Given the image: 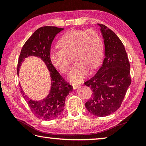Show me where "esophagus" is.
<instances>
[{"mask_svg": "<svg viewBox=\"0 0 146 146\" xmlns=\"http://www.w3.org/2000/svg\"><path fill=\"white\" fill-rule=\"evenodd\" d=\"M80 84H78V83H73L72 84V86H73V88L74 90H76V88L80 87Z\"/></svg>", "mask_w": 146, "mask_h": 146, "instance_id": "obj_1", "label": "esophagus"}]
</instances>
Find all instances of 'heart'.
Segmentation results:
<instances>
[{
  "label": "heart",
  "mask_w": 146,
  "mask_h": 146,
  "mask_svg": "<svg viewBox=\"0 0 146 146\" xmlns=\"http://www.w3.org/2000/svg\"><path fill=\"white\" fill-rule=\"evenodd\" d=\"M61 49H55L49 53L51 62L62 73L70 70V56L73 55L75 64L71 70L69 79L79 82L89 73L100 65L103 56L102 38L94 30L74 29L66 33L58 42Z\"/></svg>",
  "instance_id": "b5f03b06"
}]
</instances>
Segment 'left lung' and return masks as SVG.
I'll use <instances>...</instances> for the list:
<instances>
[{"mask_svg":"<svg viewBox=\"0 0 146 146\" xmlns=\"http://www.w3.org/2000/svg\"><path fill=\"white\" fill-rule=\"evenodd\" d=\"M98 25L104 42L105 58L95 75L84 82L93 92L85 106L92 115L106 117L120 107L131 78L129 62L122 41L107 26Z\"/></svg>","mask_w":146,"mask_h":146,"instance_id":"obj_1","label":"left lung"}]
</instances>
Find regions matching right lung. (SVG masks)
<instances>
[{
    "instance_id": "right-lung-1",
    "label": "right lung",
    "mask_w": 146,
    "mask_h": 146,
    "mask_svg": "<svg viewBox=\"0 0 146 146\" xmlns=\"http://www.w3.org/2000/svg\"><path fill=\"white\" fill-rule=\"evenodd\" d=\"M64 28L55 26H44L38 28L27 40L20 54L17 74L22 63L30 56H37L48 68L51 80L49 95L43 100L36 101L28 98L21 87V92L35 117L44 120H50L58 117L64 110L66 98L73 90V86L62 77L49 59L51 46L55 36Z\"/></svg>"
}]
</instances>
